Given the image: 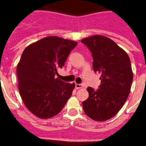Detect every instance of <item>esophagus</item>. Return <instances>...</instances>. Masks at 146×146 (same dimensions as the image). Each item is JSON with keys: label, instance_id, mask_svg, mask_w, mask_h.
Masks as SVG:
<instances>
[{"label": "esophagus", "instance_id": "obj_1", "mask_svg": "<svg viewBox=\"0 0 146 146\" xmlns=\"http://www.w3.org/2000/svg\"><path fill=\"white\" fill-rule=\"evenodd\" d=\"M75 88L77 89H80V88H83V86H82V84H77V83H76Z\"/></svg>", "mask_w": 146, "mask_h": 146}]
</instances>
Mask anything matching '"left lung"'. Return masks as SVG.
<instances>
[{
    "mask_svg": "<svg viewBox=\"0 0 146 146\" xmlns=\"http://www.w3.org/2000/svg\"><path fill=\"white\" fill-rule=\"evenodd\" d=\"M92 53L93 69L101 74V85L82 102L85 113L96 121L110 119L123 106L130 93L133 72L129 55L110 38L95 35L81 40Z\"/></svg>",
    "mask_w": 146,
    "mask_h": 146,
    "instance_id": "left-lung-1",
    "label": "left lung"
}]
</instances>
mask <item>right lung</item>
I'll list each match as a JSON object with an SVG mask.
<instances>
[{
    "mask_svg": "<svg viewBox=\"0 0 146 146\" xmlns=\"http://www.w3.org/2000/svg\"><path fill=\"white\" fill-rule=\"evenodd\" d=\"M77 42L47 36L24 50L17 66L18 88L30 112L39 118L58 114L72 96L75 84L55 78Z\"/></svg>",
    "mask_w": 146,
    "mask_h": 146,
    "instance_id": "obj_1",
    "label": "right lung"
}]
</instances>
